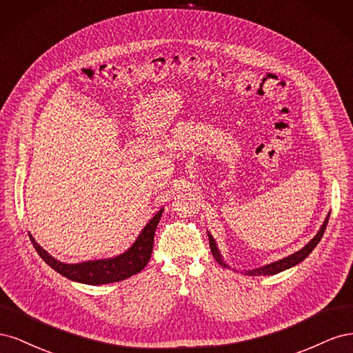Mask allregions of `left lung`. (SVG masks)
<instances>
[{
    "label": "left lung",
    "mask_w": 353,
    "mask_h": 353,
    "mask_svg": "<svg viewBox=\"0 0 353 353\" xmlns=\"http://www.w3.org/2000/svg\"><path fill=\"white\" fill-rule=\"evenodd\" d=\"M328 218H330V213L327 215V218H325L324 223L321 225V228H319V231L316 232V236H315L311 241H309V243L305 245V248H302L301 250L293 253V254H290V256H287V258H283V259L276 261V262H272V263H270V265H263V266H261V268H256V270L248 271L245 274H248V275H274V274H279V272H281V271H285V270H288V268H292V266H294V265H297V263H301L303 259L307 258L309 253H311V252L316 248V244L319 243V240L323 239L324 231H325L327 223H328ZM208 236H209V244H210V250H212L213 258H215L216 262H218L219 265H222L223 268H230V266H228L225 262H223L222 256H221V253H219V250H218V248H216L215 240H213V237L210 236V234H208Z\"/></svg>",
    "instance_id": "obj_1"
}]
</instances>
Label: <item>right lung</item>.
I'll list each match as a JSON object with an SVG mask.
<instances>
[{
  "label": "right lung",
  "instance_id": "add662e5",
  "mask_svg": "<svg viewBox=\"0 0 353 353\" xmlns=\"http://www.w3.org/2000/svg\"><path fill=\"white\" fill-rule=\"evenodd\" d=\"M162 213L163 209H160L156 215L148 221V223L140 232V236L137 237V240L130 249L123 252L122 254H117L114 258L109 259L87 261L79 263H63L52 258L50 253L42 249L30 234L29 239L32 244H34L38 254L42 258V261L63 276H66V279L90 285L109 284L130 279L134 274H138L141 270H144V266L152 258L154 231Z\"/></svg>",
  "mask_w": 353,
  "mask_h": 353
}]
</instances>
